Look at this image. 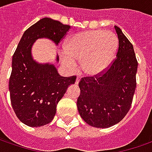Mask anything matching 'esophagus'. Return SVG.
<instances>
[{"label": "esophagus", "mask_w": 152, "mask_h": 152, "mask_svg": "<svg viewBox=\"0 0 152 152\" xmlns=\"http://www.w3.org/2000/svg\"><path fill=\"white\" fill-rule=\"evenodd\" d=\"M79 81H80V77H79V76H78V77H77V78H76V81H75V84H76V85H77V84H78Z\"/></svg>", "instance_id": "obj_1"}]
</instances>
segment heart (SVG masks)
I'll return each instance as SVG.
<instances>
[{"label": "heart", "instance_id": "obj_1", "mask_svg": "<svg viewBox=\"0 0 152 152\" xmlns=\"http://www.w3.org/2000/svg\"><path fill=\"white\" fill-rule=\"evenodd\" d=\"M60 54L63 64L71 72L81 61L83 70L88 75H97L106 69L118 49V39L109 31L88 30L70 37Z\"/></svg>", "mask_w": 152, "mask_h": 152}]
</instances>
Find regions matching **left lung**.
<instances>
[{
  "label": "left lung",
  "mask_w": 152,
  "mask_h": 152,
  "mask_svg": "<svg viewBox=\"0 0 152 152\" xmlns=\"http://www.w3.org/2000/svg\"><path fill=\"white\" fill-rule=\"evenodd\" d=\"M118 34L117 56L108 69L97 78H82L78 111L83 121L98 128H108L121 122L130 109L137 86V61L132 45L122 30Z\"/></svg>",
  "instance_id": "8db88e82"
}]
</instances>
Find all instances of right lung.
I'll list each match as a JSON object with an SVG mask.
<instances>
[{
  "mask_svg": "<svg viewBox=\"0 0 152 152\" xmlns=\"http://www.w3.org/2000/svg\"><path fill=\"white\" fill-rule=\"evenodd\" d=\"M70 26L43 18L25 31L12 58L9 81L10 102L20 121L32 127L45 126L55 116L58 101L76 77H61L52 63H39L32 47L39 39H48L58 45ZM58 62V56H56Z\"/></svg>",
  "mask_w": 152,
  "mask_h": 152,
  "instance_id": "right-lung-1",
  "label": "right lung"
}]
</instances>
